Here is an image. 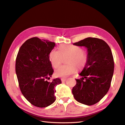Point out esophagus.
<instances>
[{
  "mask_svg": "<svg viewBox=\"0 0 125 125\" xmlns=\"http://www.w3.org/2000/svg\"><path fill=\"white\" fill-rule=\"evenodd\" d=\"M66 80V79H64V78H62V79H61V81H62V82H65Z\"/></svg>",
  "mask_w": 125,
  "mask_h": 125,
  "instance_id": "obj_1",
  "label": "esophagus"
}]
</instances>
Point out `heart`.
<instances>
[{"label": "heart", "mask_w": 125, "mask_h": 125, "mask_svg": "<svg viewBox=\"0 0 125 125\" xmlns=\"http://www.w3.org/2000/svg\"><path fill=\"white\" fill-rule=\"evenodd\" d=\"M67 56L65 65L60 66L55 71V75L58 77L66 78L76 73L77 68H83L88 60L87 54L80 47L73 45H61L58 50L50 51L49 58L52 66L58 68L62 62L63 58Z\"/></svg>", "instance_id": "obj_1"}]
</instances>
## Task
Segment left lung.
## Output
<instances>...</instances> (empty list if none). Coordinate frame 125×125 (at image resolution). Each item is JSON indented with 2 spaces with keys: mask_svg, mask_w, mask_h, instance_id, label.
Returning <instances> with one entry per match:
<instances>
[{
  "mask_svg": "<svg viewBox=\"0 0 125 125\" xmlns=\"http://www.w3.org/2000/svg\"><path fill=\"white\" fill-rule=\"evenodd\" d=\"M73 45L86 47L88 60L79 73L82 77L76 79L72 93L79 103L93 105L104 97L111 86L114 68L111 50L105 41L96 38H87Z\"/></svg>",
  "mask_w": 125,
  "mask_h": 125,
  "instance_id": "8db88e82",
  "label": "left lung"
}]
</instances>
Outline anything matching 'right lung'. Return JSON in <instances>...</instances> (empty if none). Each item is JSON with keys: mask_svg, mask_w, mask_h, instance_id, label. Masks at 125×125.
I'll return each mask as SVG.
<instances>
[{"mask_svg": "<svg viewBox=\"0 0 125 125\" xmlns=\"http://www.w3.org/2000/svg\"><path fill=\"white\" fill-rule=\"evenodd\" d=\"M55 43L34 37L27 40L17 53L15 71L21 91L35 107L45 108L55 100V87L61 83L59 78L49 82L53 73L49 54Z\"/></svg>", "mask_w": 125, "mask_h": 125, "instance_id": "add662e5", "label": "right lung"}]
</instances>
